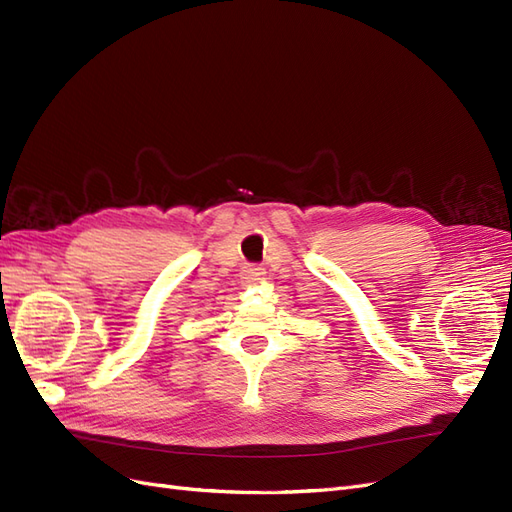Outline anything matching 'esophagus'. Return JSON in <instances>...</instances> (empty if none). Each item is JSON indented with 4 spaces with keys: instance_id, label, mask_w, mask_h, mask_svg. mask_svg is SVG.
Here are the masks:
<instances>
[{
    "instance_id": "34e87169",
    "label": "esophagus",
    "mask_w": 512,
    "mask_h": 512,
    "mask_svg": "<svg viewBox=\"0 0 512 512\" xmlns=\"http://www.w3.org/2000/svg\"><path fill=\"white\" fill-rule=\"evenodd\" d=\"M262 275H264V271L260 267H252V264L250 267H243V271H241V277L245 284H256V281L262 279Z\"/></svg>"
}]
</instances>
